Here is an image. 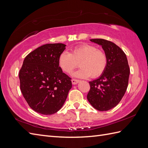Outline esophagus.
<instances>
[{"instance_id": "34e87169", "label": "esophagus", "mask_w": 148, "mask_h": 148, "mask_svg": "<svg viewBox=\"0 0 148 148\" xmlns=\"http://www.w3.org/2000/svg\"><path fill=\"white\" fill-rule=\"evenodd\" d=\"M79 80H78V79H72V83L73 84H76L77 83H79Z\"/></svg>"}]
</instances>
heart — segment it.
I'll return each mask as SVG.
<instances>
[{
	"label": "heart",
	"mask_w": 148,
	"mask_h": 148,
	"mask_svg": "<svg viewBox=\"0 0 148 148\" xmlns=\"http://www.w3.org/2000/svg\"><path fill=\"white\" fill-rule=\"evenodd\" d=\"M108 62L106 53L89 44L75 47L70 53L63 51L58 57L60 67L67 74H71L79 64L81 68L74 74L79 77H99L104 72Z\"/></svg>",
	"instance_id": "b5f03b06"
}]
</instances>
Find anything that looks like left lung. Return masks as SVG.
<instances>
[{
	"instance_id": "left-lung-1",
	"label": "left lung",
	"mask_w": 148,
	"mask_h": 148,
	"mask_svg": "<svg viewBox=\"0 0 148 148\" xmlns=\"http://www.w3.org/2000/svg\"><path fill=\"white\" fill-rule=\"evenodd\" d=\"M101 45L108 56V65L98 79L90 81L87 99L100 111H108L121 101L128 87L130 68L124 51L114 42L103 39H92Z\"/></svg>"
}]
</instances>
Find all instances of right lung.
Wrapping results in <instances>:
<instances>
[{"instance_id": "obj_1", "label": "right lung", "mask_w": 148, "mask_h": 148, "mask_svg": "<svg viewBox=\"0 0 148 148\" xmlns=\"http://www.w3.org/2000/svg\"><path fill=\"white\" fill-rule=\"evenodd\" d=\"M66 45L46 44L25 58L19 72L20 90L34 111L55 114L64 105L72 88L71 78L62 72L58 57Z\"/></svg>"}]
</instances>
